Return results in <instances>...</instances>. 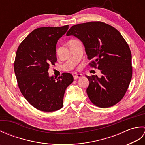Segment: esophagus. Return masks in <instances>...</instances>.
<instances>
[{"label":"esophagus","instance_id":"1","mask_svg":"<svg viewBox=\"0 0 145 145\" xmlns=\"http://www.w3.org/2000/svg\"><path fill=\"white\" fill-rule=\"evenodd\" d=\"M82 76V74H76L75 75H73V78H74L75 80H76L79 78H81Z\"/></svg>","mask_w":145,"mask_h":145}]
</instances>
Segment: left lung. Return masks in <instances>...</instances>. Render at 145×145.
Instances as JSON below:
<instances>
[{"mask_svg": "<svg viewBox=\"0 0 145 145\" xmlns=\"http://www.w3.org/2000/svg\"><path fill=\"white\" fill-rule=\"evenodd\" d=\"M67 35H74L83 42L89 65L101 70V78L87 76V93L97 106L108 108L121 100L132 77L131 54L121 33L113 27L95 21L72 26Z\"/></svg>", "mask_w": 145, "mask_h": 145, "instance_id": "obj_1", "label": "left lung"}]
</instances>
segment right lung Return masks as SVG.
<instances>
[{"label":"right lung","instance_id":"obj_1","mask_svg":"<svg viewBox=\"0 0 145 145\" xmlns=\"http://www.w3.org/2000/svg\"><path fill=\"white\" fill-rule=\"evenodd\" d=\"M69 25L36 29L18 46L14 72L20 91L28 102L39 110L50 112L63 106L65 91L73 82L69 73L58 78L50 77L48 70L57 61L56 44Z\"/></svg>","mask_w":145,"mask_h":145}]
</instances>
